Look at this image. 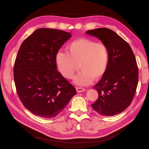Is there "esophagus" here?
I'll list each match as a JSON object with an SVG mask.
<instances>
[{"mask_svg":"<svg viewBox=\"0 0 149 149\" xmlns=\"http://www.w3.org/2000/svg\"><path fill=\"white\" fill-rule=\"evenodd\" d=\"M76 91L78 93H82L85 91V89L81 87H76Z\"/></svg>","mask_w":149,"mask_h":149,"instance_id":"esophagus-1","label":"esophagus"}]
</instances>
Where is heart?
Instances as JSON below:
<instances>
[{
	"label": "heart",
	"instance_id": "1",
	"mask_svg": "<svg viewBox=\"0 0 149 149\" xmlns=\"http://www.w3.org/2000/svg\"><path fill=\"white\" fill-rule=\"evenodd\" d=\"M109 59L106 45L87 38L72 42L66 47V52H58L55 57L58 70L66 79L73 78L79 65L81 71L73 79L78 86H87L93 79L100 78L107 70Z\"/></svg>",
	"mask_w": 149,
	"mask_h": 149
}]
</instances>
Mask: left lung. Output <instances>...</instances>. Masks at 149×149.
<instances>
[{"instance_id":"obj_1","label":"left lung","mask_w":149,"mask_h":149,"mask_svg":"<svg viewBox=\"0 0 149 149\" xmlns=\"http://www.w3.org/2000/svg\"><path fill=\"white\" fill-rule=\"evenodd\" d=\"M86 33L100 40L109 55L105 73L94 87L99 97L91 106L101 116L118 114L130 104L138 84V67L132 49L123 38L107 28L88 30Z\"/></svg>"}]
</instances>
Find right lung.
<instances>
[{
  "mask_svg": "<svg viewBox=\"0 0 149 149\" xmlns=\"http://www.w3.org/2000/svg\"><path fill=\"white\" fill-rule=\"evenodd\" d=\"M71 37L70 32L42 28L26 38L13 68L16 90L25 108L43 118H52L76 94L75 88L56 69V53Z\"/></svg>",
  "mask_w": 149,
  "mask_h": 149,
  "instance_id": "right-lung-1",
  "label": "right lung"
}]
</instances>
